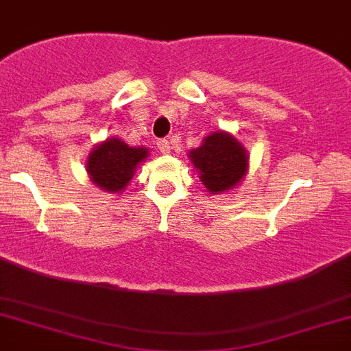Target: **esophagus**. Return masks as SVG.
Instances as JSON below:
<instances>
[{
    "instance_id": "1",
    "label": "esophagus",
    "mask_w": 351,
    "mask_h": 351,
    "mask_svg": "<svg viewBox=\"0 0 351 351\" xmlns=\"http://www.w3.org/2000/svg\"><path fill=\"white\" fill-rule=\"evenodd\" d=\"M156 147H158V151H160L162 155H167V153H171V142L166 141V138H160V141L156 142Z\"/></svg>"
}]
</instances>
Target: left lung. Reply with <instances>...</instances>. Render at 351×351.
<instances>
[{
  "mask_svg": "<svg viewBox=\"0 0 351 351\" xmlns=\"http://www.w3.org/2000/svg\"><path fill=\"white\" fill-rule=\"evenodd\" d=\"M191 160L200 171L202 184L210 195L232 189L245 176L247 153L234 136L213 133L200 147L191 151Z\"/></svg>",
  "mask_w": 351,
  "mask_h": 351,
  "instance_id": "1",
  "label": "left lung"
}]
</instances>
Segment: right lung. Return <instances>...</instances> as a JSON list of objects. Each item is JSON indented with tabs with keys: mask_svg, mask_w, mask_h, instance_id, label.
<instances>
[{
	"mask_svg": "<svg viewBox=\"0 0 351 351\" xmlns=\"http://www.w3.org/2000/svg\"><path fill=\"white\" fill-rule=\"evenodd\" d=\"M147 156L144 147H130L119 138H108L88 156L92 182L108 193H119L133 178V171Z\"/></svg>",
	"mask_w": 351,
	"mask_h": 351,
	"instance_id": "1",
	"label": "right lung"
}]
</instances>
